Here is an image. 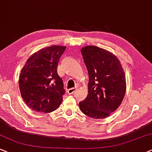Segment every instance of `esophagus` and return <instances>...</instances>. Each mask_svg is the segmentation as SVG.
<instances>
[{"label": "esophagus", "mask_w": 152, "mask_h": 152, "mask_svg": "<svg viewBox=\"0 0 152 152\" xmlns=\"http://www.w3.org/2000/svg\"><path fill=\"white\" fill-rule=\"evenodd\" d=\"M76 91L77 89H75V88H71V89H69L68 90H67V93H68L69 94H72L76 93Z\"/></svg>", "instance_id": "obj_1"}]
</instances>
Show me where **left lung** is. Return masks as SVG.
<instances>
[{
  "label": "left lung",
  "instance_id": "obj_1",
  "mask_svg": "<svg viewBox=\"0 0 152 152\" xmlns=\"http://www.w3.org/2000/svg\"><path fill=\"white\" fill-rule=\"evenodd\" d=\"M88 74V94L79 104L81 111L95 119L107 118L119 107L126 91L125 75L118 58L95 46L82 48Z\"/></svg>",
  "mask_w": 152,
  "mask_h": 152
}]
</instances>
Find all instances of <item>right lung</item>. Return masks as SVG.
<instances>
[{"label":"right lung","mask_w":152,"mask_h":152,"mask_svg":"<svg viewBox=\"0 0 152 152\" xmlns=\"http://www.w3.org/2000/svg\"><path fill=\"white\" fill-rule=\"evenodd\" d=\"M65 48L55 45L42 48L31 55L22 69L19 80L21 96L34 111L50 113L63 102L65 91L57 67Z\"/></svg>","instance_id":"1"}]
</instances>
